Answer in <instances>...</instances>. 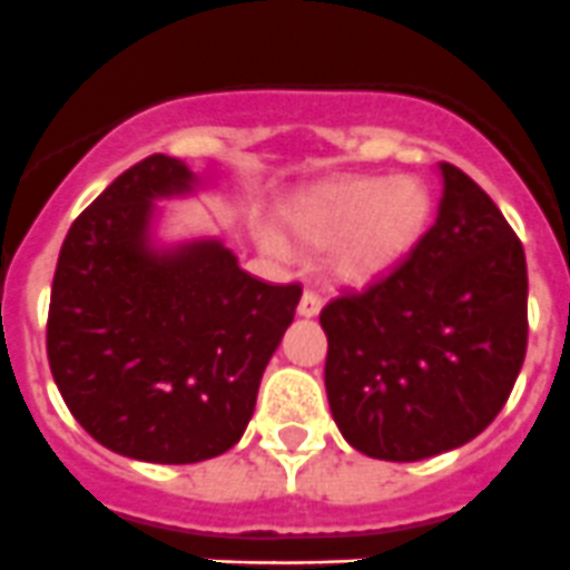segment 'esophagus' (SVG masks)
<instances>
[{"label": "esophagus", "mask_w": 570, "mask_h": 570, "mask_svg": "<svg viewBox=\"0 0 570 570\" xmlns=\"http://www.w3.org/2000/svg\"><path fill=\"white\" fill-rule=\"evenodd\" d=\"M320 308H323V301H320V295H314V292H303L301 303H297V314L301 317H317Z\"/></svg>", "instance_id": "esophagus-1"}]
</instances>
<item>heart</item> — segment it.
Instances as JSON below:
<instances>
[{"mask_svg": "<svg viewBox=\"0 0 570 570\" xmlns=\"http://www.w3.org/2000/svg\"><path fill=\"white\" fill-rule=\"evenodd\" d=\"M432 214V195L417 178H340L292 197L284 225L301 245L328 247L336 275L351 284L381 278L417 245ZM269 253L284 256L275 234L264 236Z\"/></svg>", "mask_w": 570, "mask_h": 570, "instance_id": "1", "label": "heart"}]
</instances>
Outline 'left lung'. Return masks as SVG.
I'll return each mask as SVG.
<instances>
[{
    "label": "left lung",
    "instance_id": "obj_1",
    "mask_svg": "<svg viewBox=\"0 0 570 570\" xmlns=\"http://www.w3.org/2000/svg\"><path fill=\"white\" fill-rule=\"evenodd\" d=\"M438 219L412 256L320 314L325 392L362 454L417 462L482 434L527 356V256L493 200L440 164Z\"/></svg>",
    "mask_w": 570,
    "mask_h": 570
}]
</instances>
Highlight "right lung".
<instances>
[{"label": "right lung", "instance_id": "1", "mask_svg": "<svg viewBox=\"0 0 570 570\" xmlns=\"http://www.w3.org/2000/svg\"><path fill=\"white\" fill-rule=\"evenodd\" d=\"M200 178L164 153L121 173L66 234L47 356L77 423L114 454L191 465L234 449L301 286L239 267L219 236L158 239Z\"/></svg>", "mask_w": 570, "mask_h": 570}]
</instances>
